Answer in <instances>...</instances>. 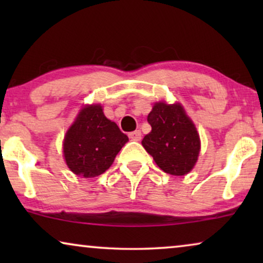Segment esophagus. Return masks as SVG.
<instances>
[{"label": "esophagus", "instance_id": "34e87169", "mask_svg": "<svg viewBox=\"0 0 263 263\" xmlns=\"http://www.w3.org/2000/svg\"><path fill=\"white\" fill-rule=\"evenodd\" d=\"M129 139L133 140V141H140V140H141V132L135 130L129 133Z\"/></svg>", "mask_w": 263, "mask_h": 263}]
</instances>
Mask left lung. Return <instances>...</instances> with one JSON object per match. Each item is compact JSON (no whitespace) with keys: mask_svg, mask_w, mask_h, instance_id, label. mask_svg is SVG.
<instances>
[{"mask_svg":"<svg viewBox=\"0 0 263 263\" xmlns=\"http://www.w3.org/2000/svg\"><path fill=\"white\" fill-rule=\"evenodd\" d=\"M152 132L142 146L166 174L183 176L192 170L200 152L195 125L179 104L157 103L147 117Z\"/></svg>","mask_w":263,"mask_h":263,"instance_id":"8db88e82","label":"left lung"}]
</instances>
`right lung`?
Returning a JSON list of instances; mask_svg holds the SVG:
<instances>
[{
	"label": "right lung",
	"mask_w": 263,
	"mask_h": 263,
	"mask_svg": "<svg viewBox=\"0 0 263 263\" xmlns=\"http://www.w3.org/2000/svg\"><path fill=\"white\" fill-rule=\"evenodd\" d=\"M128 141L117 124L104 116L102 106H86L64 138V159L75 175L96 177L111 166Z\"/></svg>",
	"instance_id": "1"
}]
</instances>
